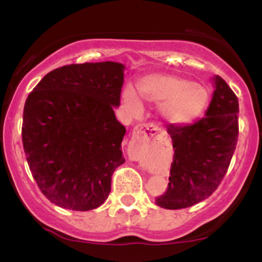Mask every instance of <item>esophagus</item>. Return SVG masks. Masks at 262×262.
<instances>
[{
	"label": "esophagus",
	"mask_w": 262,
	"mask_h": 262,
	"mask_svg": "<svg viewBox=\"0 0 262 262\" xmlns=\"http://www.w3.org/2000/svg\"><path fill=\"white\" fill-rule=\"evenodd\" d=\"M159 129L154 124H138L133 130L132 143L148 145L158 139Z\"/></svg>",
	"instance_id": "1"
}]
</instances>
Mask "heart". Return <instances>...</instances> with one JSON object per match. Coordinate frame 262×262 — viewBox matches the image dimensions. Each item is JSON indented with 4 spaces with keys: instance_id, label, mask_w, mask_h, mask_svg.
Here are the masks:
<instances>
[{
    "instance_id": "1",
    "label": "heart",
    "mask_w": 262,
    "mask_h": 262,
    "mask_svg": "<svg viewBox=\"0 0 262 262\" xmlns=\"http://www.w3.org/2000/svg\"><path fill=\"white\" fill-rule=\"evenodd\" d=\"M137 90L144 101L160 104L159 116L171 127H183L196 121L209 98L206 87L169 74L146 75L137 82ZM122 102L133 116L143 110L139 97L129 87L122 93Z\"/></svg>"
}]
</instances>
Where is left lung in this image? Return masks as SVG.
<instances>
[{"mask_svg":"<svg viewBox=\"0 0 262 262\" xmlns=\"http://www.w3.org/2000/svg\"><path fill=\"white\" fill-rule=\"evenodd\" d=\"M212 82L214 91L203 118L167 128L175 154L166 192L156 198L161 208H187L208 198L229 167L239 134V103L221 76L214 75Z\"/></svg>","mask_w":262,"mask_h":262,"instance_id":"left-lung-1","label":"left lung"}]
</instances>
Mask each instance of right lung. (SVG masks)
I'll list each match as a JSON object with an SVG mask.
<instances>
[{
    "instance_id": "right-lung-1",
    "label": "right lung",
    "mask_w": 262,
    "mask_h": 262,
    "mask_svg": "<svg viewBox=\"0 0 262 262\" xmlns=\"http://www.w3.org/2000/svg\"><path fill=\"white\" fill-rule=\"evenodd\" d=\"M125 66L102 61L61 66L29 93L22 141L35 182L50 202L91 210L111 192L124 162L125 127L117 121Z\"/></svg>"
}]
</instances>
